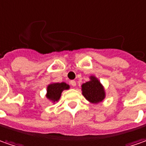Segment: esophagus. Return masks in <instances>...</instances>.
<instances>
[{
    "instance_id": "34e87169",
    "label": "esophagus",
    "mask_w": 146,
    "mask_h": 146,
    "mask_svg": "<svg viewBox=\"0 0 146 146\" xmlns=\"http://www.w3.org/2000/svg\"><path fill=\"white\" fill-rule=\"evenodd\" d=\"M70 85L73 86V87H74V86H76V85H77V83H76V81H73H73H70Z\"/></svg>"
}]
</instances>
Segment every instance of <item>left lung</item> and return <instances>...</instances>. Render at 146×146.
I'll use <instances>...</instances> for the list:
<instances>
[{
	"mask_svg": "<svg viewBox=\"0 0 146 146\" xmlns=\"http://www.w3.org/2000/svg\"><path fill=\"white\" fill-rule=\"evenodd\" d=\"M82 94L91 103L98 104L106 97L105 90L100 81L95 77L91 76L90 81L81 86Z\"/></svg>",
	"mask_w": 146,
	"mask_h": 146,
	"instance_id": "left-lung-1",
	"label": "left lung"
}]
</instances>
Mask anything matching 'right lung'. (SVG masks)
<instances>
[{
	"mask_svg": "<svg viewBox=\"0 0 146 146\" xmlns=\"http://www.w3.org/2000/svg\"><path fill=\"white\" fill-rule=\"evenodd\" d=\"M69 88V86L65 82L50 84L47 87L46 98L53 102H57L60 99L62 91L65 90H68Z\"/></svg>",
	"mask_w": 146,
	"mask_h": 146,
	"instance_id": "obj_1",
	"label": "right lung"
}]
</instances>
